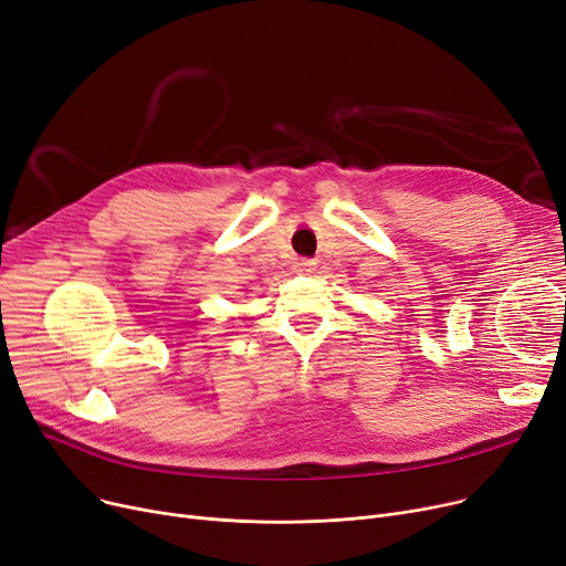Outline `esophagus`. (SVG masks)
I'll return each instance as SVG.
<instances>
[{
    "instance_id": "obj_1",
    "label": "esophagus",
    "mask_w": 566,
    "mask_h": 566,
    "mask_svg": "<svg viewBox=\"0 0 566 566\" xmlns=\"http://www.w3.org/2000/svg\"><path fill=\"white\" fill-rule=\"evenodd\" d=\"M315 260H311V258H304V260H300L297 264H294V272H300V274H313L315 272Z\"/></svg>"
}]
</instances>
